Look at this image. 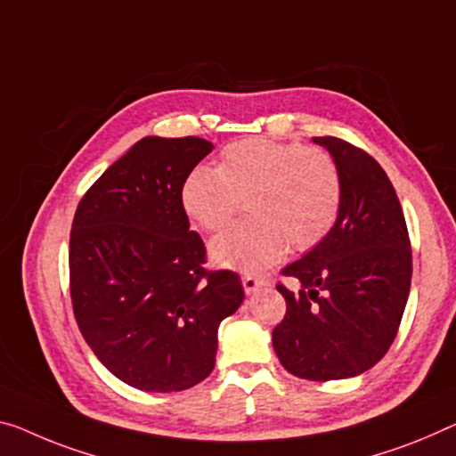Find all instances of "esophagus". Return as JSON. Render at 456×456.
I'll list each match as a JSON object with an SVG mask.
<instances>
[{"label": "esophagus", "instance_id": "1", "mask_svg": "<svg viewBox=\"0 0 456 456\" xmlns=\"http://www.w3.org/2000/svg\"><path fill=\"white\" fill-rule=\"evenodd\" d=\"M263 285H265V279L263 277L250 275V273H247V275L242 277V287H244V291H247V293L256 291L258 287H263Z\"/></svg>", "mask_w": 456, "mask_h": 456}]
</instances>
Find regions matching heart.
Wrapping results in <instances>:
<instances>
[{"mask_svg":"<svg viewBox=\"0 0 456 456\" xmlns=\"http://www.w3.org/2000/svg\"><path fill=\"white\" fill-rule=\"evenodd\" d=\"M244 208L250 218L214 238L209 255L222 267L258 273L289 247L312 250L332 232L342 204L338 167L316 146L244 138L224 146L218 169L195 167L181 185L183 212L218 232Z\"/></svg>","mask_w":456,"mask_h":456,"instance_id":"heart-1","label":"heart"}]
</instances>
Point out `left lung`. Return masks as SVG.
Returning a JSON list of instances; mask_svg holds the SVG:
<instances>
[{"mask_svg": "<svg viewBox=\"0 0 456 456\" xmlns=\"http://www.w3.org/2000/svg\"><path fill=\"white\" fill-rule=\"evenodd\" d=\"M314 142L330 151L342 181L332 232L281 275L285 316L273 346L291 375L346 379L383 359L402 322L411 281V247L397 193L367 151L336 136Z\"/></svg>", "mask_w": 456, "mask_h": 456, "instance_id": "left-lung-1", "label": "left lung"}]
</instances>
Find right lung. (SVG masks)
<instances>
[{
	"mask_svg": "<svg viewBox=\"0 0 456 456\" xmlns=\"http://www.w3.org/2000/svg\"><path fill=\"white\" fill-rule=\"evenodd\" d=\"M212 152L198 136H146L91 185L69 240L77 326L111 375L140 391L189 389L212 373L218 328L242 304L238 273L206 267L181 185Z\"/></svg>",
	"mask_w": 456,
	"mask_h": 456,
	"instance_id": "add662e5",
	"label": "right lung"
}]
</instances>
